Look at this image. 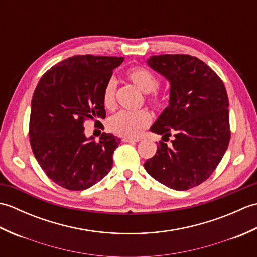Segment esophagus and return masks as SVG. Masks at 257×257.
<instances>
[{"mask_svg": "<svg viewBox=\"0 0 257 257\" xmlns=\"http://www.w3.org/2000/svg\"><path fill=\"white\" fill-rule=\"evenodd\" d=\"M123 143H138L139 139L138 138H132V137H124L122 139Z\"/></svg>", "mask_w": 257, "mask_h": 257, "instance_id": "esophagus-1", "label": "esophagus"}]
</instances>
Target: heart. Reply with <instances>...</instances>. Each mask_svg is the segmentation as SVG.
I'll use <instances>...</instances> for the list:
<instances>
[{
  "mask_svg": "<svg viewBox=\"0 0 257 257\" xmlns=\"http://www.w3.org/2000/svg\"><path fill=\"white\" fill-rule=\"evenodd\" d=\"M125 77L145 94H150L159 86V80L150 69L141 66L130 68ZM114 92L116 83L113 79H109L102 91V103L105 108L111 109L114 106ZM150 102L155 106L161 105V99L158 95L150 97ZM151 123V114L147 110H139L135 112L119 111L108 119V129L111 133L123 136V137H137L143 130Z\"/></svg>",
  "mask_w": 257,
  "mask_h": 257,
  "instance_id": "obj_1",
  "label": "heart"
}]
</instances>
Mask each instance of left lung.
I'll list each match as a JSON object with an SVG mask.
<instances>
[{
    "instance_id": "obj_1",
    "label": "left lung",
    "mask_w": 257,
    "mask_h": 257,
    "mask_svg": "<svg viewBox=\"0 0 257 257\" xmlns=\"http://www.w3.org/2000/svg\"><path fill=\"white\" fill-rule=\"evenodd\" d=\"M147 64L170 84L169 106L151 125L152 133L170 137L159 141L145 169L166 187L184 191L204 182L230 143L228 98L214 70L190 55H158Z\"/></svg>"
}]
</instances>
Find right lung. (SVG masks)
I'll return each mask as SVG.
<instances>
[{
  "label": "right lung",
  "instance_id": "obj_1",
  "mask_svg": "<svg viewBox=\"0 0 257 257\" xmlns=\"http://www.w3.org/2000/svg\"><path fill=\"white\" fill-rule=\"evenodd\" d=\"M123 59L73 56L38 81L31 105L30 143L38 165L62 188L86 190L111 170L120 139L106 133L99 141L86 137L84 121L106 118L103 87Z\"/></svg>",
  "mask_w": 257,
  "mask_h": 257
}]
</instances>
